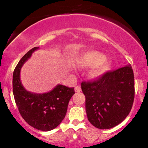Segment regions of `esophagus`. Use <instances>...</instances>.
<instances>
[{
  "label": "esophagus",
  "mask_w": 148,
  "mask_h": 148,
  "mask_svg": "<svg viewBox=\"0 0 148 148\" xmlns=\"http://www.w3.org/2000/svg\"><path fill=\"white\" fill-rule=\"evenodd\" d=\"M74 89H75L76 92H80L82 91V88L80 86H76Z\"/></svg>",
  "instance_id": "esophagus-1"
}]
</instances>
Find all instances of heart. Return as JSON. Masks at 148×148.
<instances>
[{"label": "heart", "mask_w": 148, "mask_h": 148, "mask_svg": "<svg viewBox=\"0 0 148 148\" xmlns=\"http://www.w3.org/2000/svg\"><path fill=\"white\" fill-rule=\"evenodd\" d=\"M106 56L97 51H86L80 54L76 59V65L79 68L95 67L90 71L89 75L92 78H99L109 71L111 66L110 62L105 61Z\"/></svg>", "instance_id": "heart-1"}]
</instances>
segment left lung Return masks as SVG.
I'll list each match as a JSON object with an SVG mask.
<instances>
[{
    "instance_id": "1",
    "label": "left lung",
    "mask_w": 148,
    "mask_h": 148,
    "mask_svg": "<svg viewBox=\"0 0 148 148\" xmlns=\"http://www.w3.org/2000/svg\"><path fill=\"white\" fill-rule=\"evenodd\" d=\"M88 120L99 129L121 123L131 111L135 98V79L131 65L106 72L93 81L82 82Z\"/></svg>"
}]
</instances>
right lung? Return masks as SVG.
Listing matches in <instances>:
<instances>
[{
    "mask_svg": "<svg viewBox=\"0 0 148 148\" xmlns=\"http://www.w3.org/2000/svg\"><path fill=\"white\" fill-rule=\"evenodd\" d=\"M38 49L34 47L21 58L13 74V92L15 102L21 115L29 125L41 131H49L56 128L66 114L70 99L74 88L58 84L51 91L44 94H36L26 91L20 79L21 69Z\"/></svg>",
    "mask_w": 148,
    "mask_h": 148,
    "instance_id": "add662e5",
    "label": "right lung"
}]
</instances>
